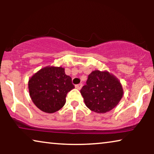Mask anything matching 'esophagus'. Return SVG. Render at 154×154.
Listing matches in <instances>:
<instances>
[{"label": "esophagus", "instance_id": "1", "mask_svg": "<svg viewBox=\"0 0 154 154\" xmlns=\"http://www.w3.org/2000/svg\"><path fill=\"white\" fill-rule=\"evenodd\" d=\"M82 86H83V84H82V83L78 84V85H75V88H76V89H78V90H81Z\"/></svg>", "mask_w": 154, "mask_h": 154}]
</instances>
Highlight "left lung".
I'll use <instances>...</instances> for the list:
<instances>
[{"label":"left lung","instance_id":"left-lung-1","mask_svg":"<svg viewBox=\"0 0 154 154\" xmlns=\"http://www.w3.org/2000/svg\"><path fill=\"white\" fill-rule=\"evenodd\" d=\"M86 106L98 113L110 111L123 95L119 80L109 71L95 70L88 75L86 85L81 90Z\"/></svg>","mask_w":154,"mask_h":154}]
</instances>
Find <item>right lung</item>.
<instances>
[{
    "instance_id": "right-lung-1",
    "label": "right lung",
    "mask_w": 154,
    "mask_h": 154,
    "mask_svg": "<svg viewBox=\"0 0 154 154\" xmlns=\"http://www.w3.org/2000/svg\"><path fill=\"white\" fill-rule=\"evenodd\" d=\"M31 99L40 110L52 113L62 109L68 92L74 88L64 68L48 66L40 69L29 80Z\"/></svg>"
}]
</instances>
